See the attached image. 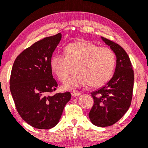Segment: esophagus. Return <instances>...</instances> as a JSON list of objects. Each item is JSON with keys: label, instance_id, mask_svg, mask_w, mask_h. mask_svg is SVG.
<instances>
[{"label": "esophagus", "instance_id": "1", "mask_svg": "<svg viewBox=\"0 0 148 148\" xmlns=\"http://www.w3.org/2000/svg\"><path fill=\"white\" fill-rule=\"evenodd\" d=\"M80 95H81V92H78V91L72 92V95L73 97H78V96H79Z\"/></svg>", "mask_w": 148, "mask_h": 148}]
</instances>
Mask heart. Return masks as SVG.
Returning a JSON list of instances; mask_svg holds the SVG:
<instances>
[{"label":"heart","mask_w":148,"mask_h":148,"mask_svg":"<svg viewBox=\"0 0 148 148\" xmlns=\"http://www.w3.org/2000/svg\"><path fill=\"white\" fill-rule=\"evenodd\" d=\"M64 56L55 54L50 59V68L60 81L67 80L72 67L77 74L64 83V90H72L89 83L92 87L103 86L111 79L115 66V56L107 47L86 41L74 42L66 46Z\"/></svg>","instance_id":"obj_1"}]
</instances>
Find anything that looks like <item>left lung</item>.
Wrapping results in <instances>:
<instances>
[{"mask_svg":"<svg viewBox=\"0 0 148 148\" xmlns=\"http://www.w3.org/2000/svg\"><path fill=\"white\" fill-rule=\"evenodd\" d=\"M116 56L114 74L106 86L91 93L94 104L89 118L94 125L108 127L118 121L128 111L132 99L134 70L128 55L118 44L101 37Z\"/></svg>","mask_w":148,"mask_h":148,"instance_id":"8db88e82","label":"left lung"}]
</instances>
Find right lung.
Segmentation results:
<instances>
[{"label": "right lung", "instance_id": "add662e5", "mask_svg": "<svg viewBox=\"0 0 148 148\" xmlns=\"http://www.w3.org/2000/svg\"><path fill=\"white\" fill-rule=\"evenodd\" d=\"M61 33L35 42L15 60L10 76V92L18 114L30 126L49 130L58 123L71 99L69 92L48 95L58 84L53 78L50 59Z\"/></svg>", "mask_w": 148, "mask_h": 148}]
</instances>
